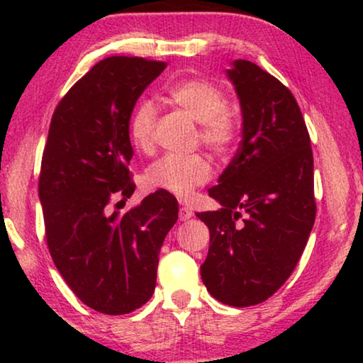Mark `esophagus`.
<instances>
[{"label": "esophagus", "instance_id": "esophagus-1", "mask_svg": "<svg viewBox=\"0 0 363 363\" xmlns=\"http://www.w3.org/2000/svg\"><path fill=\"white\" fill-rule=\"evenodd\" d=\"M191 216H193V211L186 206H182L180 211H178V218H180V221H188Z\"/></svg>", "mask_w": 363, "mask_h": 363}]
</instances>
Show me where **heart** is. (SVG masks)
Wrapping results in <instances>:
<instances>
[{
    "label": "heart",
    "mask_w": 363,
    "mask_h": 363,
    "mask_svg": "<svg viewBox=\"0 0 363 363\" xmlns=\"http://www.w3.org/2000/svg\"><path fill=\"white\" fill-rule=\"evenodd\" d=\"M168 96L183 108L193 121L200 123L198 140L218 157H225L235 147L238 125L228 112L226 94L216 84L190 79L170 87ZM157 125V111L150 101H140L133 108L128 132L138 150H148L153 142ZM211 167L203 155H165L153 162L145 172V182L150 188L172 193L180 200L191 196L196 186L208 182Z\"/></svg>",
    "instance_id": "heart-1"
}]
</instances>
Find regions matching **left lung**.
<instances>
[{
	"label": "left lung",
	"instance_id": "8db88e82",
	"mask_svg": "<svg viewBox=\"0 0 363 363\" xmlns=\"http://www.w3.org/2000/svg\"><path fill=\"white\" fill-rule=\"evenodd\" d=\"M228 77L240 97L242 138L208 191L221 208L196 213L210 230L201 279L216 301L250 307L269 299L301 259L315 221L314 157L284 84L245 59Z\"/></svg>",
	"mask_w": 363,
	"mask_h": 363
}]
</instances>
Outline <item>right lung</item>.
<instances>
[{"label":"right lung","mask_w":363,"mask_h":363,"mask_svg":"<svg viewBox=\"0 0 363 363\" xmlns=\"http://www.w3.org/2000/svg\"><path fill=\"white\" fill-rule=\"evenodd\" d=\"M165 62L112 56L74 84L52 113L39 173L46 241L54 264L91 309L122 315L150 299L167 233L178 218L157 190L121 215L135 191L128 122Z\"/></svg>","instance_id":"obj_1"}]
</instances>
